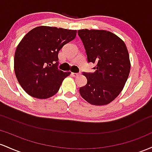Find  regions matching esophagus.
Returning a JSON list of instances; mask_svg holds the SVG:
<instances>
[{"label":"esophagus","instance_id":"esophagus-1","mask_svg":"<svg viewBox=\"0 0 152 152\" xmlns=\"http://www.w3.org/2000/svg\"><path fill=\"white\" fill-rule=\"evenodd\" d=\"M80 75V73H75V72H72V75L73 77H77Z\"/></svg>","mask_w":152,"mask_h":152}]
</instances>
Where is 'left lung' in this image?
Returning a JSON list of instances; mask_svg holds the SVG:
<instances>
[{
	"label": "left lung",
	"instance_id": "8db88e82",
	"mask_svg": "<svg viewBox=\"0 0 152 152\" xmlns=\"http://www.w3.org/2000/svg\"><path fill=\"white\" fill-rule=\"evenodd\" d=\"M88 62L95 72H84L88 83L80 88L82 98L94 105L110 103L121 93L131 69L129 54L121 39L105 30H78Z\"/></svg>",
	"mask_w": 152,
	"mask_h": 152
}]
</instances>
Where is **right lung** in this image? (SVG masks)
<instances>
[{
	"label": "right lung",
	"instance_id": "obj_1",
	"mask_svg": "<svg viewBox=\"0 0 152 152\" xmlns=\"http://www.w3.org/2000/svg\"><path fill=\"white\" fill-rule=\"evenodd\" d=\"M76 34V30L41 26L24 36L15 52L14 71L26 93L46 99L59 91L71 72L58 69V53Z\"/></svg>",
	"mask_w": 152,
	"mask_h": 152
}]
</instances>
